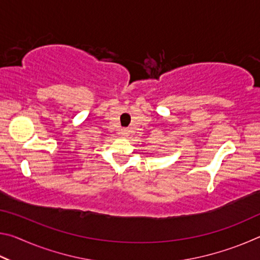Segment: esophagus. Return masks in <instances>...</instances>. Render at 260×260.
Wrapping results in <instances>:
<instances>
[{
  "label": "esophagus",
  "instance_id": "esophagus-1",
  "mask_svg": "<svg viewBox=\"0 0 260 260\" xmlns=\"http://www.w3.org/2000/svg\"><path fill=\"white\" fill-rule=\"evenodd\" d=\"M128 129H127V128H122L121 129V132H120V134L122 135V136H128Z\"/></svg>",
  "mask_w": 260,
  "mask_h": 260
}]
</instances>
